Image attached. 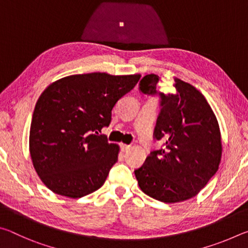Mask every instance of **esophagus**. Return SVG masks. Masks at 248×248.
<instances>
[{"instance_id":"34e87169","label":"esophagus","mask_w":248,"mask_h":248,"mask_svg":"<svg viewBox=\"0 0 248 248\" xmlns=\"http://www.w3.org/2000/svg\"><path fill=\"white\" fill-rule=\"evenodd\" d=\"M130 148H131V145H128V144H121V151L123 152H127L128 150H130Z\"/></svg>"}]
</instances>
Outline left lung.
Returning <instances> with one entry per match:
<instances>
[{
  "instance_id": "1",
  "label": "left lung",
  "mask_w": 248,
  "mask_h": 248,
  "mask_svg": "<svg viewBox=\"0 0 248 248\" xmlns=\"http://www.w3.org/2000/svg\"><path fill=\"white\" fill-rule=\"evenodd\" d=\"M158 77L148 74L140 91L155 95ZM175 94L161 96L154 138L164 148L152 151L134 170L140 189L166 203L182 202L199 191L219 169L222 141L217 117L200 92L175 78Z\"/></svg>"
}]
</instances>
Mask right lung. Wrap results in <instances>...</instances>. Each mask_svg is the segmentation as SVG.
Returning <instances> with one entry per match:
<instances>
[{
  "instance_id": "right-lung-1",
  "label": "right lung",
  "mask_w": 248,
  "mask_h": 248,
  "mask_svg": "<svg viewBox=\"0 0 248 248\" xmlns=\"http://www.w3.org/2000/svg\"><path fill=\"white\" fill-rule=\"evenodd\" d=\"M140 74H75L53 82L41 93L29 131L36 173L54 194L81 198L103 186L118 159L119 145L102 132L117 102Z\"/></svg>"
}]
</instances>
